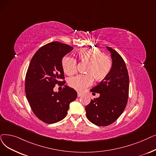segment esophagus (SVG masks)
Instances as JSON below:
<instances>
[{"instance_id":"34e87169","label":"esophagus","mask_w":156,"mask_h":156,"mask_svg":"<svg viewBox=\"0 0 156 156\" xmlns=\"http://www.w3.org/2000/svg\"><path fill=\"white\" fill-rule=\"evenodd\" d=\"M82 93H80V92H78V97H80V96H82Z\"/></svg>"}]
</instances>
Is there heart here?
<instances>
[{
  "mask_svg": "<svg viewBox=\"0 0 156 156\" xmlns=\"http://www.w3.org/2000/svg\"><path fill=\"white\" fill-rule=\"evenodd\" d=\"M77 57L81 62L87 64L85 72L89 73L78 74L69 78V86L78 91H83L92 84L91 75L97 80H102L108 75L112 69V60L98 49H82L78 51ZM62 66L66 74L71 75L76 72V60L73 57L66 56L62 60Z\"/></svg>",
  "mask_w": 156,
  "mask_h": 156,
  "instance_id": "b5f03b06",
  "label": "heart"
}]
</instances>
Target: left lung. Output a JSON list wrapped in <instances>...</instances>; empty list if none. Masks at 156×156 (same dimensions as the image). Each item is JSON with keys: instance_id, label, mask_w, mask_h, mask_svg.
I'll list each match as a JSON object with an SVG mask.
<instances>
[{"instance_id": "left-lung-1", "label": "left lung", "mask_w": 156, "mask_h": 156, "mask_svg": "<svg viewBox=\"0 0 156 156\" xmlns=\"http://www.w3.org/2000/svg\"><path fill=\"white\" fill-rule=\"evenodd\" d=\"M112 69L99 85L90 90L99 93L98 98L85 106L86 115L92 123L107 126L113 123L124 112L129 95V74L126 64L119 54L110 47Z\"/></svg>"}]
</instances>
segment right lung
I'll use <instances>...</instances> for the list:
<instances>
[{"mask_svg":"<svg viewBox=\"0 0 156 156\" xmlns=\"http://www.w3.org/2000/svg\"><path fill=\"white\" fill-rule=\"evenodd\" d=\"M73 50L67 44L51 42L40 48L30 62L25 77L26 97L34 113L45 123L64 119L69 104L77 98L76 91L67 85L61 91H53L55 84L64 82H60L64 78L62 60Z\"/></svg>","mask_w":156,"mask_h":156,"instance_id":"add662e5","label":"right lung"}]
</instances>
